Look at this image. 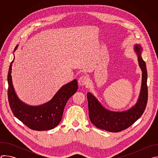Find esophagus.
Instances as JSON below:
<instances>
[{
  "instance_id": "obj_1",
  "label": "esophagus",
  "mask_w": 158,
  "mask_h": 158,
  "mask_svg": "<svg viewBox=\"0 0 158 158\" xmlns=\"http://www.w3.org/2000/svg\"><path fill=\"white\" fill-rule=\"evenodd\" d=\"M89 79L88 76H87L85 75H83L79 77V79L78 80V82L81 85H85L88 84V83L89 82Z\"/></svg>"
}]
</instances>
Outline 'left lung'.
<instances>
[{"label": "left lung", "mask_w": 158, "mask_h": 158, "mask_svg": "<svg viewBox=\"0 0 158 158\" xmlns=\"http://www.w3.org/2000/svg\"><path fill=\"white\" fill-rule=\"evenodd\" d=\"M134 50L138 55L139 64L143 72L141 90L138 101L136 105L126 111L112 112L103 107L93 94L88 93L87 98L89 119L98 128L112 132L121 131L133 124L145 110L148 98L146 65L141 57V46L136 45Z\"/></svg>", "instance_id": "left-lung-1"}]
</instances>
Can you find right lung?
<instances>
[{
    "label": "right lung",
    "instance_id": "obj_1",
    "mask_svg": "<svg viewBox=\"0 0 158 158\" xmlns=\"http://www.w3.org/2000/svg\"><path fill=\"white\" fill-rule=\"evenodd\" d=\"M15 48L14 51L17 48ZM12 61L7 76L8 100L14 115L29 128L35 131H47L56 127L61 121L65 104L77 91L76 79L63 85L48 102L39 106H28L20 101L14 89L12 81Z\"/></svg>",
    "mask_w": 158,
    "mask_h": 158
}]
</instances>
